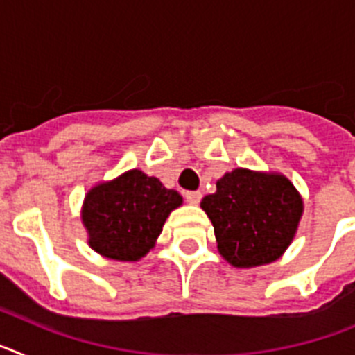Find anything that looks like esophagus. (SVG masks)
I'll return each instance as SVG.
<instances>
[{
    "instance_id": "1",
    "label": "esophagus",
    "mask_w": 355,
    "mask_h": 355,
    "mask_svg": "<svg viewBox=\"0 0 355 355\" xmlns=\"http://www.w3.org/2000/svg\"><path fill=\"white\" fill-rule=\"evenodd\" d=\"M184 199H187L190 205H199L200 199H202V193H200V192H187V193H184Z\"/></svg>"
}]
</instances>
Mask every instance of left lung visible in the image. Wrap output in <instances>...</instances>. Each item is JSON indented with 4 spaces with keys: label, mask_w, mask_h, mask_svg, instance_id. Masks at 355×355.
Listing matches in <instances>:
<instances>
[{
    "label": "left lung",
    "mask_w": 355,
    "mask_h": 355,
    "mask_svg": "<svg viewBox=\"0 0 355 355\" xmlns=\"http://www.w3.org/2000/svg\"><path fill=\"white\" fill-rule=\"evenodd\" d=\"M200 208L211 220L222 258L236 268H252L283 256L304 202L286 175L234 168L216 181V192Z\"/></svg>",
    "instance_id": "left-lung-1"
}]
</instances>
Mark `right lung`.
<instances>
[{"instance_id": "add662e5", "label": "right lung", "mask_w": 355, "mask_h": 355, "mask_svg": "<svg viewBox=\"0 0 355 355\" xmlns=\"http://www.w3.org/2000/svg\"><path fill=\"white\" fill-rule=\"evenodd\" d=\"M183 197L139 168L96 184L85 196L81 220L89 245L115 261H139L156 243Z\"/></svg>"}]
</instances>
